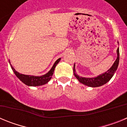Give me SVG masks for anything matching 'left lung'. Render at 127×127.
Listing matches in <instances>:
<instances>
[{
	"mask_svg": "<svg viewBox=\"0 0 127 127\" xmlns=\"http://www.w3.org/2000/svg\"><path fill=\"white\" fill-rule=\"evenodd\" d=\"M118 44L119 42H118ZM116 53H117V58L113 65L107 71H106L104 73L98 75V76H96L94 77H84L79 76V75H77V73L76 72V69H75V64L74 65L73 68V72L74 74L75 77L77 78V79L79 81L80 83L82 84L86 85V86H90V87H99L102 85H105V83H107V82L111 79L112 77L114 76V73L116 72L117 68L118 67L119 64V60H120V51H119V48H118L117 50H116Z\"/></svg>",
	"mask_w": 127,
	"mask_h": 127,
	"instance_id": "8db88e82",
	"label": "left lung"
}]
</instances>
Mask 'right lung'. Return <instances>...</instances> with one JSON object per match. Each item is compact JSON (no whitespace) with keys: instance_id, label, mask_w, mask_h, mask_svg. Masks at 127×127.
Masks as SVG:
<instances>
[{"instance_id":"obj_1","label":"right lung","mask_w":127,"mask_h":127,"mask_svg":"<svg viewBox=\"0 0 127 127\" xmlns=\"http://www.w3.org/2000/svg\"><path fill=\"white\" fill-rule=\"evenodd\" d=\"M61 58H58V60L55 62L53 64V67H51V69L48 72L45 74L42 75L40 76H32V75H25V74H22L19 73L18 72L14 69V67L12 66L11 64V63L9 62L10 65H11V69L14 72V73L16 76V77L20 79L22 82H23L25 85H27L29 86H41V85H44L45 84L48 83L49 81L51 79L53 74L54 70L55 69L56 66L58 64V63L60 62Z\"/></svg>"}]
</instances>
